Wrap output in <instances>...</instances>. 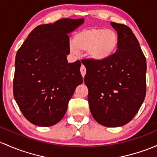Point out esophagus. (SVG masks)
<instances>
[{
    "label": "esophagus",
    "instance_id": "esophagus-1",
    "mask_svg": "<svg viewBox=\"0 0 157 157\" xmlns=\"http://www.w3.org/2000/svg\"><path fill=\"white\" fill-rule=\"evenodd\" d=\"M80 72H81L82 77H84L86 75V69L85 66L84 65H81V68H80Z\"/></svg>",
    "mask_w": 157,
    "mask_h": 157
}]
</instances>
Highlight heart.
<instances>
[{
	"mask_svg": "<svg viewBox=\"0 0 157 157\" xmlns=\"http://www.w3.org/2000/svg\"><path fill=\"white\" fill-rule=\"evenodd\" d=\"M118 44L119 38L114 30L94 27L76 33L69 48L71 53H86L92 61L104 63L114 56Z\"/></svg>",
	"mask_w": 157,
	"mask_h": 157,
	"instance_id": "obj_1",
	"label": "heart"
}]
</instances>
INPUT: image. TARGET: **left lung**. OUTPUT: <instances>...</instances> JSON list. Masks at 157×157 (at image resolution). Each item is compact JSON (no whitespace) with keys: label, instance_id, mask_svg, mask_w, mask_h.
Masks as SVG:
<instances>
[{"label":"left lung","instance_id":"left-lung-1","mask_svg":"<svg viewBox=\"0 0 157 157\" xmlns=\"http://www.w3.org/2000/svg\"><path fill=\"white\" fill-rule=\"evenodd\" d=\"M119 44L108 61L82 60L84 82L93 118L100 124L118 127L127 124L140 109L146 94V59L136 37L128 27L111 22Z\"/></svg>","mask_w":157,"mask_h":157}]
</instances>
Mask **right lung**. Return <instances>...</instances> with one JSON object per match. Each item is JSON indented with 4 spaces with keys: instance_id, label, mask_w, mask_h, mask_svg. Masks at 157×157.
Wrapping results in <instances>:
<instances>
[{
    "instance_id": "right-lung-1",
    "label": "right lung",
    "mask_w": 157,
    "mask_h": 157,
    "mask_svg": "<svg viewBox=\"0 0 157 157\" xmlns=\"http://www.w3.org/2000/svg\"><path fill=\"white\" fill-rule=\"evenodd\" d=\"M84 18H63L37 26L16 53L13 94L22 114L39 127L63 118L76 87L82 82L79 60L68 63V34Z\"/></svg>"
}]
</instances>
